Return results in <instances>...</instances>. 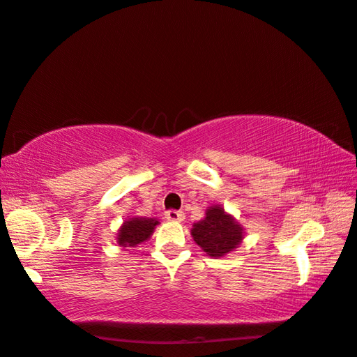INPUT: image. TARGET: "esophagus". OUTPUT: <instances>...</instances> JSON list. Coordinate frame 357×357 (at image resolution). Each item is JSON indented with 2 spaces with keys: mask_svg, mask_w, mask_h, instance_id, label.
<instances>
[{
  "mask_svg": "<svg viewBox=\"0 0 357 357\" xmlns=\"http://www.w3.org/2000/svg\"><path fill=\"white\" fill-rule=\"evenodd\" d=\"M166 218H168L169 221H177V223H180V221L185 220V212L168 211V212H166Z\"/></svg>",
  "mask_w": 357,
  "mask_h": 357,
  "instance_id": "esophagus-1",
  "label": "esophagus"
}]
</instances>
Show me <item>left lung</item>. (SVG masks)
I'll return each mask as SVG.
<instances>
[{"instance_id":"obj_1","label":"left lung","mask_w":357,"mask_h":357,"mask_svg":"<svg viewBox=\"0 0 357 357\" xmlns=\"http://www.w3.org/2000/svg\"><path fill=\"white\" fill-rule=\"evenodd\" d=\"M191 235L206 255L212 258L226 257L241 244L244 227L221 204L206 209L204 218L192 225Z\"/></svg>"}]
</instances>
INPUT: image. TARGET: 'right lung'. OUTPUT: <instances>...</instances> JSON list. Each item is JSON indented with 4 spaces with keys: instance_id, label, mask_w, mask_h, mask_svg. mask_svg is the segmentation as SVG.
<instances>
[{
    "instance_id": "right-lung-1",
    "label": "right lung",
    "mask_w": 357,
    "mask_h": 357,
    "mask_svg": "<svg viewBox=\"0 0 357 357\" xmlns=\"http://www.w3.org/2000/svg\"><path fill=\"white\" fill-rule=\"evenodd\" d=\"M160 221L157 218L130 217L119 227L116 241L121 248H137L139 244L148 241L154 234V229Z\"/></svg>"
}]
</instances>
